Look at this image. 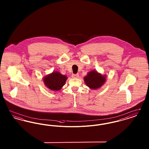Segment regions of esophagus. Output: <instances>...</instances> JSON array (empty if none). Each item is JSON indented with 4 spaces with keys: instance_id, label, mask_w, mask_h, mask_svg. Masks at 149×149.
Returning <instances> with one entry per match:
<instances>
[{
    "instance_id": "34e87169",
    "label": "esophagus",
    "mask_w": 149,
    "mask_h": 149,
    "mask_svg": "<svg viewBox=\"0 0 149 149\" xmlns=\"http://www.w3.org/2000/svg\"><path fill=\"white\" fill-rule=\"evenodd\" d=\"M72 77L73 78H77L79 77V74H73L72 75Z\"/></svg>"
}]
</instances>
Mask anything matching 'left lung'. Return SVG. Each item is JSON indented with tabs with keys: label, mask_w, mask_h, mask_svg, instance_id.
Returning <instances> with one entry per match:
<instances>
[{
	"label": "left lung",
	"mask_w": 149,
	"mask_h": 149,
	"mask_svg": "<svg viewBox=\"0 0 149 149\" xmlns=\"http://www.w3.org/2000/svg\"><path fill=\"white\" fill-rule=\"evenodd\" d=\"M106 79V77L102 75L97 71H92L88 73L84 79L88 86L93 89H96L104 84Z\"/></svg>",
	"instance_id": "8db88e82"
}]
</instances>
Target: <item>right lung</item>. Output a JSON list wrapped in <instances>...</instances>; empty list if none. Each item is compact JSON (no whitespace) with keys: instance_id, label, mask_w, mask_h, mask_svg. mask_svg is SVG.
<instances>
[{"instance_id":"add662e5","label":"right lung","mask_w":149,"mask_h":149,"mask_svg":"<svg viewBox=\"0 0 149 149\" xmlns=\"http://www.w3.org/2000/svg\"><path fill=\"white\" fill-rule=\"evenodd\" d=\"M67 77L58 72H53L43 79V82L47 88L54 91H57L64 86Z\"/></svg>"}]
</instances>
